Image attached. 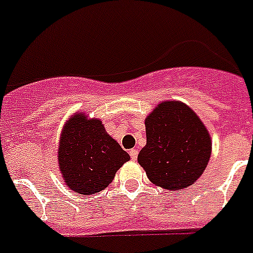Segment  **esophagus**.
Listing matches in <instances>:
<instances>
[{
	"label": "esophagus",
	"instance_id": "obj_1",
	"mask_svg": "<svg viewBox=\"0 0 253 253\" xmlns=\"http://www.w3.org/2000/svg\"><path fill=\"white\" fill-rule=\"evenodd\" d=\"M137 154H139V150H137V149H131L130 150V157L133 159V161L137 158Z\"/></svg>",
	"mask_w": 253,
	"mask_h": 253
}]
</instances>
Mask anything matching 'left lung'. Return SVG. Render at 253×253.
Wrapping results in <instances>:
<instances>
[{"label": "left lung", "instance_id": "left-lung-1", "mask_svg": "<svg viewBox=\"0 0 253 253\" xmlns=\"http://www.w3.org/2000/svg\"><path fill=\"white\" fill-rule=\"evenodd\" d=\"M146 145L137 161L150 181L167 190L190 186L211 157V139L205 125L180 101L161 103L145 120Z\"/></svg>", "mask_w": 253, "mask_h": 253}]
</instances>
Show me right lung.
I'll list each match as a JSON object with an SVG mask.
<instances>
[{
  "label": "right lung",
  "instance_id": "obj_1",
  "mask_svg": "<svg viewBox=\"0 0 253 253\" xmlns=\"http://www.w3.org/2000/svg\"><path fill=\"white\" fill-rule=\"evenodd\" d=\"M128 153L107 133L100 120L76 114L68 121L59 145V165L72 190L94 194L107 188Z\"/></svg>",
  "mask_w": 253,
  "mask_h": 253
}]
</instances>
